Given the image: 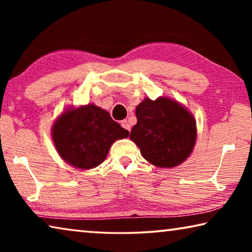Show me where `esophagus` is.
<instances>
[{"mask_svg":"<svg viewBox=\"0 0 252 252\" xmlns=\"http://www.w3.org/2000/svg\"><path fill=\"white\" fill-rule=\"evenodd\" d=\"M121 126H122L123 129H126V131H129V132H130V130H131V126H130V125H129V122H127L126 120H123V121L121 122Z\"/></svg>","mask_w":252,"mask_h":252,"instance_id":"esophagus-1","label":"esophagus"}]
</instances>
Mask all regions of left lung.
I'll use <instances>...</instances> for the list:
<instances>
[{"mask_svg": "<svg viewBox=\"0 0 252 252\" xmlns=\"http://www.w3.org/2000/svg\"><path fill=\"white\" fill-rule=\"evenodd\" d=\"M136 125L130 139L142 157L159 168H173L192 152L197 126L190 111L170 97H146L135 109Z\"/></svg>", "mask_w": 252, "mask_h": 252, "instance_id": "left-lung-1", "label": "left lung"}]
</instances>
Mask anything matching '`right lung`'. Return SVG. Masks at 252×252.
Segmentation results:
<instances>
[{
  "instance_id": "obj_1",
  "label": "right lung",
  "mask_w": 252,
  "mask_h": 252,
  "mask_svg": "<svg viewBox=\"0 0 252 252\" xmlns=\"http://www.w3.org/2000/svg\"><path fill=\"white\" fill-rule=\"evenodd\" d=\"M129 131L113 121L108 111L94 104L65 110L52 126V139L60 157L72 167L89 170L105 160L114 141Z\"/></svg>"
}]
</instances>
